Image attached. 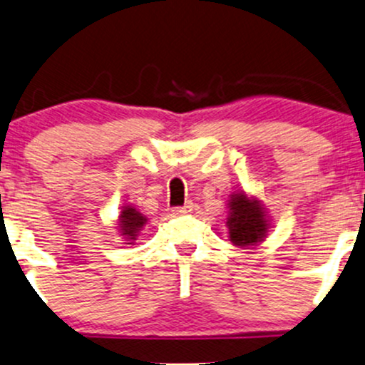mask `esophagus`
<instances>
[{
    "label": "esophagus",
    "instance_id": "1",
    "mask_svg": "<svg viewBox=\"0 0 365 365\" xmlns=\"http://www.w3.org/2000/svg\"><path fill=\"white\" fill-rule=\"evenodd\" d=\"M191 210H192V203H186L182 205V207H174L173 213L174 215H186V213H190Z\"/></svg>",
    "mask_w": 365,
    "mask_h": 365
}]
</instances>
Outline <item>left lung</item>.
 Segmentation results:
<instances>
[{
	"mask_svg": "<svg viewBox=\"0 0 365 365\" xmlns=\"http://www.w3.org/2000/svg\"><path fill=\"white\" fill-rule=\"evenodd\" d=\"M230 241L235 246H252L267 235V218L258 200H250L244 192L232 195L227 217Z\"/></svg>",
	"mask_w": 365,
	"mask_h": 365,
	"instance_id": "8db88e82",
	"label": "left lung"
}]
</instances>
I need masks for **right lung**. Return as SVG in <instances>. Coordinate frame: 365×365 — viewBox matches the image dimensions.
Instances as JSON below:
<instances>
[{"label": "right lung", "instance_id": "add662e5", "mask_svg": "<svg viewBox=\"0 0 365 365\" xmlns=\"http://www.w3.org/2000/svg\"><path fill=\"white\" fill-rule=\"evenodd\" d=\"M147 218L141 215L140 212H136L135 208L124 207V210L119 215V227H121V235H126L128 241H135V237L138 235V230L145 225Z\"/></svg>", "mask_w": 365, "mask_h": 365}]
</instances>
